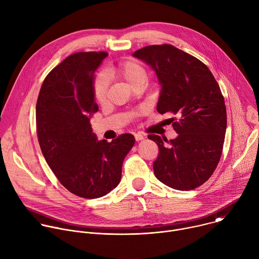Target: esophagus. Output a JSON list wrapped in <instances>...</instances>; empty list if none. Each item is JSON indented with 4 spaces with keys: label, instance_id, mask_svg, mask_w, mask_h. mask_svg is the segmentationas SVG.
I'll return each instance as SVG.
<instances>
[{
    "label": "esophagus",
    "instance_id": "34e87169",
    "mask_svg": "<svg viewBox=\"0 0 259 259\" xmlns=\"http://www.w3.org/2000/svg\"><path fill=\"white\" fill-rule=\"evenodd\" d=\"M134 137H135V140H136V141H140V140H143V139H144V136H143L142 134H140V133L135 134Z\"/></svg>",
    "mask_w": 259,
    "mask_h": 259
}]
</instances>
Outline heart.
Returning a JSON list of instances; mask_svg holds the SVG:
<instances>
[{
    "label": "heart",
    "instance_id": "1",
    "mask_svg": "<svg viewBox=\"0 0 259 259\" xmlns=\"http://www.w3.org/2000/svg\"><path fill=\"white\" fill-rule=\"evenodd\" d=\"M112 70L131 86L138 82L144 81L146 77V73L143 67L138 62L133 60L124 61L113 67ZM108 85L109 81L107 75L105 73H100L94 82V96L98 103L102 104L106 101Z\"/></svg>",
    "mask_w": 259,
    "mask_h": 259
}]
</instances>
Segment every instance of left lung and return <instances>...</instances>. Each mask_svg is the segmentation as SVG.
Segmentation results:
<instances>
[{"instance_id":"1","label":"left lung","mask_w":259,"mask_h":259,"mask_svg":"<svg viewBox=\"0 0 259 259\" xmlns=\"http://www.w3.org/2000/svg\"><path fill=\"white\" fill-rule=\"evenodd\" d=\"M132 56L157 77L161 88L157 112L179 118L170 119L178 134L175 139L148 136L159 149L154 175L173 189H195L209 179L222 155L227 112L220 86L201 61L171 45L148 46Z\"/></svg>"}]
</instances>
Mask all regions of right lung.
I'll return each mask as SVG.
<instances>
[{
	"instance_id": "add662e5",
	"label": "right lung",
	"mask_w": 259,
	"mask_h": 259,
	"mask_svg": "<svg viewBox=\"0 0 259 259\" xmlns=\"http://www.w3.org/2000/svg\"><path fill=\"white\" fill-rule=\"evenodd\" d=\"M108 56L81 52L66 58L46 77L36 103V130L41 152L60 183L83 198H99L116 188L132 134L98 140L91 118L98 112L95 71Z\"/></svg>"
}]
</instances>
